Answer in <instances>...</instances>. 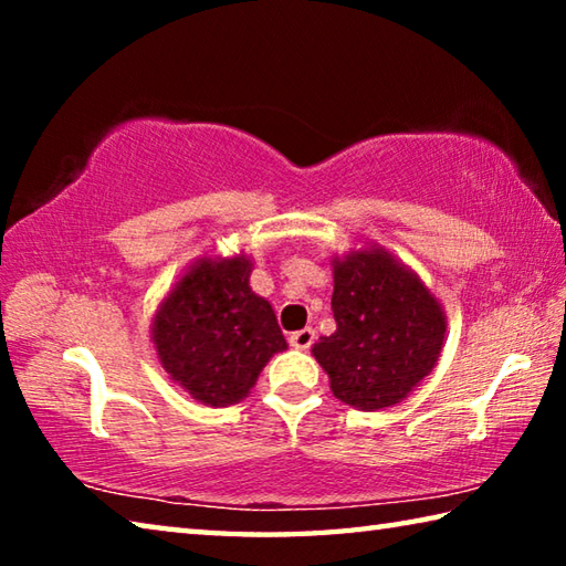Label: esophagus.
<instances>
[{
  "label": "esophagus",
  "instance_id": "1",
  "mask_svg": "<svg viewBox=\"0 0 566 566\" xmlns=\"http://www.w3.org/2000/svg\"><path fill=\"white\" fill-rule=\"evenodd\" d=\"M290 344L294 349H310L314 344V329H300V332H292L290 334Z\"/></svg>",
  "mask_w": 566,
  "mask_h": 566
}]
</instances>
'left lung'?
<instances>
[{"label":"left lung","mask_w":566,"mask_h":566,"mask_svg":"<svg viewBox=\"0 0 566 566\" xmlns=\"http://www.w3.org/2000/svg\"><path fill=\"white\" fill-rule=\"evenodd\" d=\"M337 332L312 347L332 395L361 411L399 405L442 357L447 314L421 276L385 247L332 256Z\"/></svg>","instance_id":"8db88e82"}]
</instances>
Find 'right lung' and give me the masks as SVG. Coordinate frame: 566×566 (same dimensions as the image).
<instances>
[{
	"mask_svg": "<svg viewBox=\"0 0 566 566\" xmlns=\"http://www.w3.org/2000/svg\"><path fill=\"white\" fill-rule=\"evenodd\" d=\"M252 256L202 254L169 286L151 317V344L169 379L207 407L242 401L286 339L249 286Z\"/></svg>",
	"mask_w": 566,
	"mask_h": 566,
	"instance_id": "obj_1",
	"label": "right lung"
}]
</instances>
